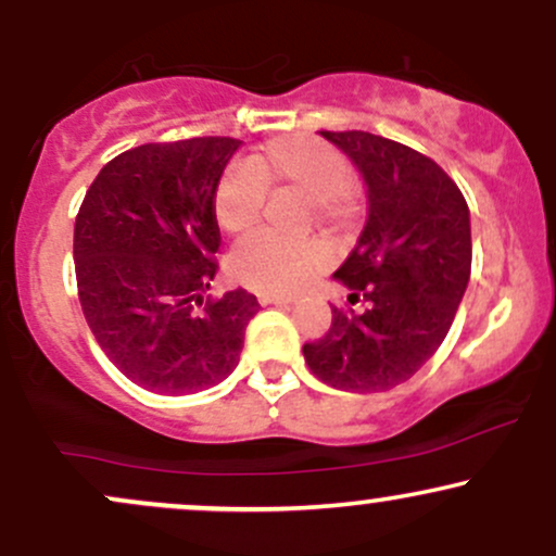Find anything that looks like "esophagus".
<instances>
[{
    "label": "esophagus",
    "mask_w": 556,
    "mask_h": 556,
    "mask_svg": "<svg viewBox=\"0 0 556 556\" xmlns=\"http://www.w3.org/2000/svg\"><path fill=\"white\" fill-rule=\"evenodd\" d=\"M258 303L261 305H290L292 298L290 295H271V292H258Z\"/></svg>",
    "instance_id": "1"
}]
</instances>
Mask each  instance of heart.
Here are the masks:
<instances>
[{"label":"heart","instance_id":"obj_1","mask_svg":"<svg viewBox=\"0 0 556 556\" xmlns=\"http://www.w3.org/2000/svg\"><path fill=\"white\" fill-rule=\"evenodd\" d=\"M305 195V222L348 232L363 212V193L350 177V164L340 149L327 140L287 132L266 140L245 159V167H232L219 177L214 190V219L227 235H248L264 216L266 193ZM331 261V248L318 238L279 240L274 235H251L229 253V274L240 285L258 292H292L316 277Z\"/></svg>","mask_w":556,"mask_h":556}]
</instances>
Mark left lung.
I'll return each mask as SVG.
<instances>
[{
  "instance_id": "1",
  "label": "left lung",
  "mask_w": 556,
  "mask_h": 556,
  "mask_svg": "<svg viewBox=\"0 0 556 556\" xmlns=\"http://www.w3.org/2000/svg\"><path fill=\"white\" fill-rule=\"evenodd\" d=\"M368 185V222L334 271L350 303L303 344L311 374L344 392H387L444 342L470 279V216L455 180L410 146L363 130H321Z\"/></svg>"
}]
</instances>
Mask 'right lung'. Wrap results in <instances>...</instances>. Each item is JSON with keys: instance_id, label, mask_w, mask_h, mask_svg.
Listing matches in <instances>:
<instances>
[{"instance_id": "obj_1", "label": "right lung", "mask_w": 556, "mask_h": 556, "mask_svg": "<svg viewBox=\"0 0 556 556\" xmlns=\"http://www.w3.org/2000/svg\"><path fill=\"white\" fill-rule=\"evenodd\" d=\"M240 140H159L101 167L75 216L83 316L132 384L190 394L238 366L258 311L248 290L206 298L219 271L214 190Z\"/></svg>"}]
</instances>
